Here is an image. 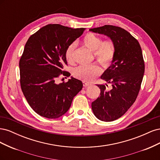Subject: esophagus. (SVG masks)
I'll list each match as a JSON object with an SVG mask.
<instances>
[{"mask_svg":"<svg viewBox=\"0 0 160 160\" xmlns=\"http://www.w3.org/2000/svg\"><path fill=\"white\" fill-rule=\"evenodd\" d=\"M83 87H88V86H89L91 84L89 83H87V82H85V81H83Z\"/></svg>","mask_w":160,"mask_h":160,"instance_id":"1","label":"esophagus"}]
</instances>
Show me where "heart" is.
<instances>
[{"label": "heart", "instance_id": "1", "mask_svg": "<svg viewBox=\"0 0 160 160\" xmlns=\"http://www.w3.org/2000/svg\"><path fill=\"white\" fill-rule=\"evenodd\" d=\"M82 44L87 49L93 52L94 56L99 63L108 68L112 63L115 55V45L111 39L102 41L101 37L92 32H88L82 38ZM75 44L71 43L65 51V57L67 62H73V53ZM101 72V67L97 64L90 65H79L72 70V75L75 78L83 81H92L99 76Z\"/></svg>", "mask_w": 160, "mask_h": 160}]
</instances>
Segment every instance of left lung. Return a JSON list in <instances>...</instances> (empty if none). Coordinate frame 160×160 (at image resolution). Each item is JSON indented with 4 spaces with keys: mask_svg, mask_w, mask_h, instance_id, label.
<instances>
[{
    "mask_svg": "<svg viewBox=\"0 0 160 160\" xmlns=\"http://www.w3.org/2000/svg\"><path fill=\"white\" fill-rule=\"evenodd\" d=\"M89 31L107 35L115 45L114 60L101 77L111 84L112 89L107 91L105 85H98L100 97L91 103L97 118L112 122L124 115L136 100L145 71L142 51L136 38L121 27L104 25Z\"/></svg>",
    "mask_w": 160,
    "mask_h": 160,
    "instance_id": "obj_1",
    "label": "left lung"
}]
</instances>
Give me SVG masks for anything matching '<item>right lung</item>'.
Instances as JSON below:
<instances>
[{"label": "right lung", "instance_id": "right-lung-1", "mask_svg": "<svg viewBox=\"0 0 160 160\" xmlns=\"http://www.w3.org/2000/svg\"><path fill=\"white\" fill-rule=\"evenodd\" d=\"M85 30L49 24L26 42L19 61L21 87L31 108L42 117L56 119L64 115L83 88L82 82L72 77L66 83L55 81L61 75H71L63 70L67 65L65 51Z\"/></svg>", "mask_w": 160, "mask_h": 160}]
</instances>
